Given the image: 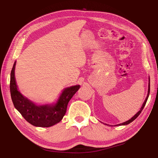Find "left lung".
<instances>
[{
    "label": "left lung",
    "mask_w": 158,
    "mask_h": 158,
    "mask_svg": "<svg viewBox=\"0 0 158 158\" xmlns=\"http://www.w3.org/2000/svg\"><path fill=\"white\" fill-rule=\"evenodd\" d=\"M149 92H150V84L149 83V89H148V94H147V98H146V99H145V102H144V103H143V106H142V107H141V109H140V110H139V111L137 113L136 115L134 116L133 117H132V118H131L130 119H129L128 121H127V122H123V123H120V124H118V125H119V126H122V125H127V124H129L130 123H131L132 122H133L134 120H135L137 117H138L140 114V113H141V111L143 110V108H144V106H145V104H146V102H147V99H148V97H149ZM117 125V126H118Z\"/></svg>",
    "instance_id": "8db88e82"
}]
</instances>
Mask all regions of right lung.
<instances>
[{
	"label": "right lung",
	"instance_id": "obj_1",
	"mask_svg": "<svg viewBox=\"0 0 158 158\" xmlns=\"http://www.w3.org/2000/svg\"><path fill=\"white\" fill-rule=\"evenodd\" d=\"M15 62L11 70L10 80V92L15 108L28 123L36 127H50L60 122L66 112L69 102L80 86L66 88L54 105H36L18 91L15 79Z\"/></svg>",
	"mask_w": 158,
	"mask_h": 158
}]
</instances>
